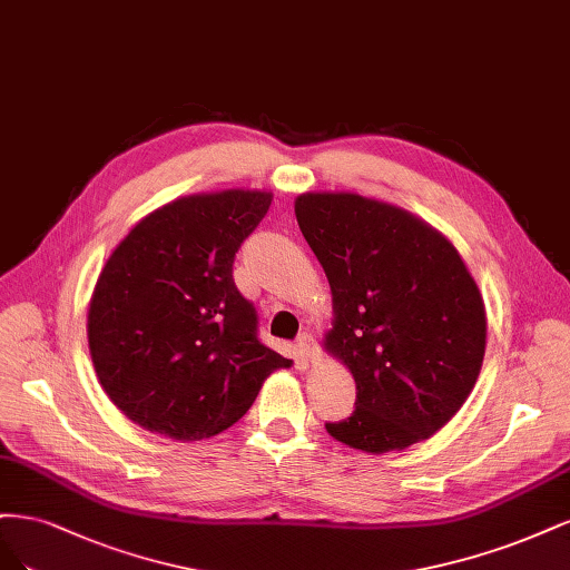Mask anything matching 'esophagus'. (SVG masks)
Listing matches in <instances>:
<instances>
[{
  "label": "esophagus",
  "instance_id": "34e87169",
  "mask_svg": "<svg viewBox=\"0 0 570 570\" xmlns=\"http://www.w3.org/2000/svg\"><path fill=\"white\" fill-rule=\"evenodd\" d=\"M298 353L305 362H315L320 357V345L312 334H301L298 338Z\"/></svg>",
  "mask_w": 570,
  "mask_h": 570
}]
</instances>
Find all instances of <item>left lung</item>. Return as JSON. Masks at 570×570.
Masks as SVG:
<instances>
[{
	"mask_svg": "<svg viewBox=\"0 0 570 570\" xmlns=\"http://www.w3.org/2000/svg\"><path fill=\"white\" fill-rule=\"evenodd\" d=\"M296 217L334 296L324 347L357 385L355 412L328 435L372 454L431 438L485 355V305L462 255L424 219L360 194H303Z\"/></svg>",
	"mask_w": 570,
	"mask_h": 570,
	"instance_id": "left-lung-1",
	"label": "left lung"
}]
</instances>
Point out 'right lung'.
Here are the masks:
<instances>
[{
  "label": "right lung",
  "instance_id": "obj_1",
  "mask_svg": "<svg viewBox=\"0 0 570 570\" xmlns=\"http://www.w3.org/2000/svg\"><path fill=\"white\" fill-rule=\"evenodd\" d=\"M269 191L194 194L130 229L87 312L101 389L141 429L204 440L234 426L265 379L291 366L258 338V312L232 267L269 210Z\"/></svg>",
  "mask_w": 570,
  "mask_h": 570
}]
</instances>
